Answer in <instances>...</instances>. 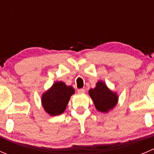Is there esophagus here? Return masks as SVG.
<instances>
[{"label":"esophagus","mask_w":154,"mask_h":154,"mask_svg":"<svg viewBox=\"0 0 154 154\" xmlns=\"http://www.w3.org/2000/svg\"><path fill=\"white\" fill-rule=\"evenodd\" d=\"M77 92H78L79 94H83V93H85V89H79L78 90H77Z\"/></svg>","instance_id":"34e87169"}]
</instances>
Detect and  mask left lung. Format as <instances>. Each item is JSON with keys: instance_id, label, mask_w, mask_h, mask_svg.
Wrapping results in <instances>:
<instances>
[{"instance_id": "8db88e82", "label": "left lung", "mask_w": 154, "mask_h": 154, "mask_svg": "<svg viewBox=\"0 0 154 154\" xmlns=\"http://www.w3.org/2000/svg\"><path fill=\"white\" fill-rule=\"evenodd\" d=\"M89 94L95 108L102 113H107L112 110L118 101L117 94L110 90L102 81H98L94 89H89Z\"/></svg>"}]
</instances>
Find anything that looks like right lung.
<instances>
[{
    "mask_svg": "<svg viewBox=\"0 0 154 154\" xmlns=\"http://www.w3.org/2000/svg\"><path fill=\"white\" fill-rule=\"evenodd\" d=\"M74 94L72 86L62 81L56 82L42 95L41 102L45 111L51 116H57L65 110L71 95Z\"/></svg>",
    "mask_w": 154,
    "mask_h": 154,
    "instance_id": "right-lung-1",
    "label": "right lung"
}]
</instances>
